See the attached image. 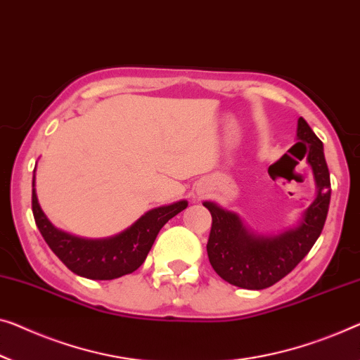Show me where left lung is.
<instances>
[{"mask_svg":"<svg viewBox=\"0 0 360 360\" xmlns=\"http://www.w3.org/2000/svg\"><path fill=\"white\" fill-rule=\"evenodd\" d=\"M296 141L309 143L307 163L312 168L315 197L300 213L296 224L278 234H260L236 212L214 202H203L212 213V231L207 252L213 270L224 281L244 289H265L297 266L314 248L328 214L331 186L323 143L305 122L297 120Z\"/></svg>","mask_w":360,"mask_h":360,"instance_id":"8db88e82","label":"left lung"}]
</instances>
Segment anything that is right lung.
Segmentation results:
<instances>
[{"instance_id":"1","label":"right lung","mask_w":360,"mask_h":360,"mask_svg":"<svg viewBox=\"0 0 360 360\" xmlns=\"http://www.w3.org/2000/svg\"><path fill=\"white\" fill-rule=\"evenodd\" d=\"M186 207L187 200H178L152 208L124 231L110 238H80L48 219L37 198L35 174L32 179V212L43 239L69 270L89 280H115L136 271L147 259L160 229Z\"/></svg>"}]
</instances>
